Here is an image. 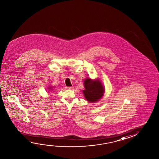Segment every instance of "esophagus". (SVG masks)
<instances>
[{"label":"esophagus","mask_w":159,"mask_h":159,"mask_svg":"<svg viewBox=\"0 0 159 159\" xmlns=\"http://www.w3.org/2000/svg\"><path fill=\"white\" fill-rule=\"evenodd\" d=\"M66 88L67 89H73V86H67V87H66Z\"/></svg>","instance_id":"esophagus-1"}]
</instances>
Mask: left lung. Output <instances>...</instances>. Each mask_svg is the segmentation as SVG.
I'll list each match as a JSON object with an SVG mask.
<instances>
[{
    "label": "left lung",
    "mask_w": 159,
    "mask_h": 159,
    "mask_svg": "<svg viewBox=\"0 0 159 159\" xmlns=\"http://www.w3.org/2000/svg\"><path fill=\"white\" fill-rule=\"evenodd\" d=\"M84 83L85 90L83 93L87 101L90 102H96L102 98L104 93L105 89L99 79L93 80L86 78Z\"/></svg>",
    "instance_id": "1"
}]
</instances>
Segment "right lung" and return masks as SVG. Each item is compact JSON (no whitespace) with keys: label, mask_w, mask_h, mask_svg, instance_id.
Listing matches in <instances>:
<instances>
[{"label":"right lung","mask_w":159,"mask_h":159,"mask_svg":"<svg viewBox=\"0 0 159 159\" xmlns=\"http://www.w3.org/2000/svg\"><path fill=\"white\" fill-rule=\"evenodd\" d=\"M52 88V87H48V89H49L48 90H52V89H51Z\"/></svg>","instance_id":"obj_1"}]
</instances>
